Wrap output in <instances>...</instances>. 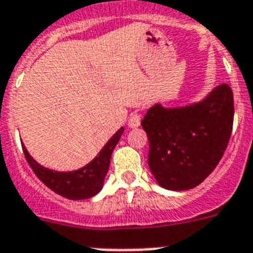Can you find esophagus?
Here are the masks:
<instances>
[{"instance_id":"obj_1","label":"esophagus","mask_w":253,"mask_h":253,"mask_svg":"<svg viewBox=\"0 0 253 253\" xmlns=\"http://www.w3.org/2000/svg\"><path fill=\"white\" fill-rule=\"evenodd\" d=\"M141 120H142V115L139 114V112H137V111L136 112H132L128 119L129 128H132V129L138 128L139 125H141Z\"/></svg>"}]
</instances>
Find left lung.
<instances>
[{
    "instance_id": "8db88e82",
    "label": "left lung",
    "mask_w": 253,
    "mask_h": 253,
    "mask_svg": "<svg viewBox=\"0 0 253 253\" xmlns=\"http://www.w3.org/2000/svg\"><path fill=\"white\" fill-rule=\"evenodd\" d=\"M232 123L234 95L226 84L193 106L151 107L141 125L149 138V169L159 185L187 191L203 183L225 154Z\"/></svg>"
}]
</instances>
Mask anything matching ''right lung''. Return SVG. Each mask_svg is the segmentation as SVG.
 I'll return each instance as SVG.
<instances>
[{"label": "right lung", "instance_id": "add662e5", "mask_svg": "<svg viewBox=\"0 0 253 253\" xmlns=\"http://www.w3.org/2000/svg\"><path fill=\"white\" fill-rule=\"evenodd\" d=\"M123 132L124 128L119 129L91 163L73 172H56L45 169L31 158L26 147L22 146V149L26 161L36 176L54 193L69 200H86L95 196L102 189L103 181L110 167L111 155Z\"/></svg>", "mask_w": 253, "mask_h": 253}]
</instances>
